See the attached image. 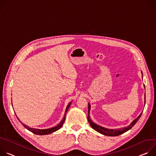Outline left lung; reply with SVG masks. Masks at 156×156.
Here are the masks:
<instances>
[{"mask_svg": "<svg viewBox=\"0 0 156 156\" xmlns=\"http://www.w3.org/2000/svg\"><path fill=\"white\" fill-rule=\"evenodd\" d=\"M141 73H142V71H141ZM142 77H143V76H142ZM144 87L145 89V85H144ZM145 102H146V93H145V95H144V105H145ZM90 103H88V116H87V118H88V122L89 123V124L90 125L91 127L95 129L96 131L103 134V135H105V136H119L120 134H122L124 133H125L126 131L129 130L136 123L138 120H139L140 118L141 117V115H142V113L141 112L140 113V115L138 116L136 119H134L133 122L131 123L130 125H129L128 126H126V127H124V128H118V129H108V128H105L103 126H99L97 124H95L94 122H93L92 119H90Z\"/></svg>", "mask_w": 156, "mask_h": 156, "instance_id": "1", "label": "left lung"}]
</instances>
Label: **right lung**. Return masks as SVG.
<instances>
[{
    "label": "right lung",
    "mask_w": 156,
    "mask_h": 156,
    "mask_svg": "<svg viewBox=\"0 0 156 156\" xmlns=\"http://www.w3.org/2000/svg\"><path fill=\"white\" fill-rule=\"evenodd\" d=\"M71 103H72V101H71V102L69 103V104L67 105V107H66V111H65V113H64V117H63L62 119L60 122V123H59L57 126H55V127L49 128H48V129H37V128H30V127H29L28 126H27V125H25V124H23V123L20 122V121L19 118L18 117H17V116H16V114H15V115H16V118H18V119L20 121V122L23 125V126L26 129H27L28 131L32 132L33 133L35 134H37V135H46V134H51V133H53V132H55V131H56L59 129L61 128V126H62V125H63V123H64V121H65L66 113H67V110H68L69 107H70V105H71ZM12 107H13V106H12Z\"/></svg>",
    "instance_id": "1"
}]
</instances>
